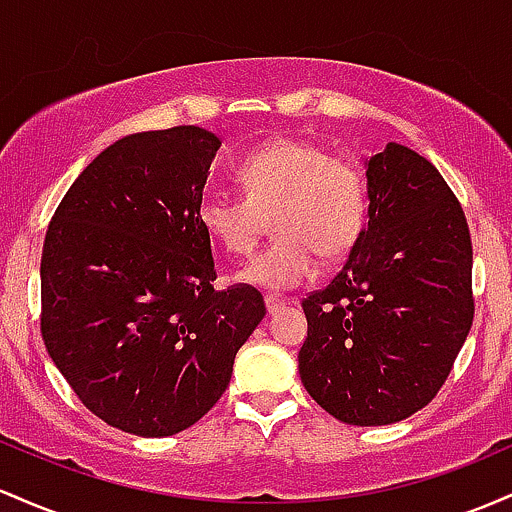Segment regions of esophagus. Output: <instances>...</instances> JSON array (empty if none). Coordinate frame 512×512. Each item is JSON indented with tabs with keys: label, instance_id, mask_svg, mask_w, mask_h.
<instances>
[{
	"label": "esophagus",
	"instance_id": "1",
	"mask_svg": "<svg viewBox=\"0 0 512 512\" xmlns=\"http://www.w3.org/2000/svg\"><path fill=\"white\" fill-rule=\"evenodd\" d=\"M285 304H287L285 297H278V295H266V309H268V314L280 312V309H283Z\"/></svg>",
	"mask_w": 512,
	"mask_h": 512
}]
</instances>
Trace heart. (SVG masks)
<instances>
[{
	"instance_id": "heart-1",
	"label": "heart",
	"mask_w": 512,
	"mask_h": 512,
	"mask_svg": "<svg viewBox=\"0 0 512 512\" xmlns=\"http://www.w3.org/2000/svg\"><path fill=\"white\" fill-rule=\"evenodd\" d=\"M244 198L212 193L198 220L227 254L246 256L273 217L278 237L249 261L241 280L290 290L317 273V254L338 261L360 239L367 183L358 164L329 157L314 142L278 135L249 149L234 169Z\"/></svg>"
}]
</instances>
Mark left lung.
I'll return each instance as SVG.
<instances>
[{
  "label": "left lung",
  "mask_w": 512,
  "mask_h": 512,
  "mask_svg": "<svg viewBox=\"0 0 512 512\" xmlns=\"http://www.w3.org/2000/svg\"><path fill=\"white\" fill-rule=\"evenodd\" d=\"M367 195L343 271L302 300L297 360L333 418L389 426L433 401L472 329V234L440 171L396 142L367 162Z\"/></svg>",
  "instance_id": "8db88e82"
}]
</instances>
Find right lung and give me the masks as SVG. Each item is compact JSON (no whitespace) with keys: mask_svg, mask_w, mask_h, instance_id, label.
Returning <instances> with one entry per match:
<instances>
[{"mask_svg":"<svg viewBox=\"0 0 512 512\" xmlns=\"http://www.w3.org/2000/svg\"><path fill=\"white\" fill-rule=\"evenodd\" d=\"M217 147L198 125L123 137L77 176L45 232V348L86 409L142 438L203 418L266 314L254 285H212L198 205Z\"/></svg>","mask_w":512,"mask_h":512,"instance_id":"add662e5","label":"right lung"}]
</instances>
